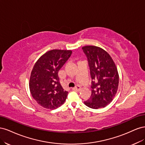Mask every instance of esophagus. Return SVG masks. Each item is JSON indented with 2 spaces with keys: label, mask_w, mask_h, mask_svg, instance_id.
Wrapping results in <instances>:
<instances>
[{
  "label": "esophagus",
  "mask_w": 145,
  "mask_h": 145,
  "mask_svg": "<svg viewBox=\"0 0 145 145\" xmlns=\"http://www.w3.org/2000/svg\"><path fill=\"white\" fill-rule=\"evenodd\" d=\"M81 89V87L79 85H77L74 88H72V89L74 91H79Z\"/></svg>",
  "instance_id": "obj_1"
}]
</instances>
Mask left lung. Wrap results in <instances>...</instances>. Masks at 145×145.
I'll list each match as a JSON object with an SVG mask.
<instances>
[{
  "instance_id": "8db88e82",
  "label": "left lung",
  "mask_w": 145,
  "mask_h": 145,
  "mask_svg": "<svg viewBox=\"0 0 145 145\" xmlns=\"http://www.w3.org/2000/svg\"><path fill=\"white\" fill-rule=\"evenodd\" d=\"M82 50L88 59L92 78L91 95L84 103L93 109L104 108L117 93L119 82L117 67L111 57L102 48L85 46Z\"/></svg>"
}]
</instances>
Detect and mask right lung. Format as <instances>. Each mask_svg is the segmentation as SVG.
Listing matches in <instances>:
<instances>
[{
	"label": "right lung",
	"instance_id": "add662e5",
	"mask_svg": "<svg viewBox=\"0 0 145 145\" xmlns=\"http://www.w3.org/2000/svg\"><path fill=\"white\" fill-rule=\"evenodd\" d=\"M71 54V50H52L42 55L34 65L29 89L34 99L42 107L54 109L66 100L68 92L61 85L58 72Z\"/></svg>",
	"mask_w": 145,
	"mask_h": 145
}]
</instances>
